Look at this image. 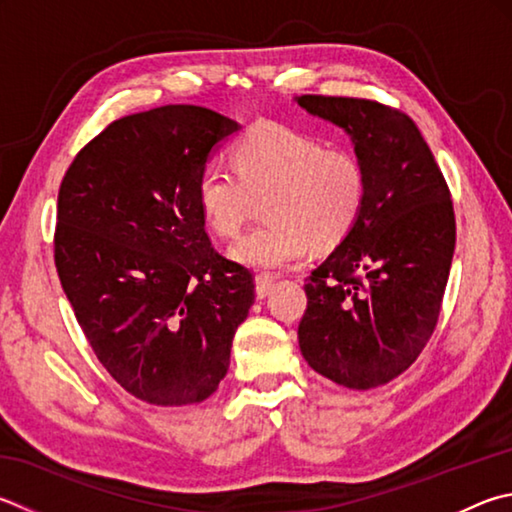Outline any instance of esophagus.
I'll list each match as a JSON object with an SVG mask.
<instances>
[{
    "label": "esophagus",
    "instance_id": "obj_1",
    "mask_svg": "<svg viewBox=\"0 0 512 512\" xmlns=\"http://www.w3.org/2000/svg\"><path fill=\"white\" fill-rule=\"evenodd\" d=\"M273 284H275V277H273V275L262 273V275L255 277V293H257L259 300H264V297H266L268 293H271Z\"/></svg>",
    "mask_w": 512,
    "mask_h": 512
}]
</instances>
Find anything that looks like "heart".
<instances>
[{
	"mask_svg": "<svg viewBox=\"0 0 512 512\" xmlns=\"http://www.w3.org/2000/svg\"><path fill=\"white\" fill-rule=\"evenodd\" d=\"M367 185V170L353 150L262 123L235 145V170L217 163L203 167L197 201L206 224L221 237H235L264 201L268 221L241 237L230 257L271 271L295 264L311 246H340L365 212Z\"/></svg>",
	"mask_w": 512,
	"mask_h": 512,
	"instance_id": "b5f03b06",
	"label": "heart"
}]
</instances>
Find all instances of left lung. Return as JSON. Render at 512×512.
<instances>
[{"instance_id": "left-lung-1", "label": "left lung", "mask_w": 512, "mask_h": 512, "mask_svg": "<svg viewBox=\"0 0 512 512\" xmlns=\"http://www.w3.org/2000/svg\"><path fill=\"white\" fill-rule=\"evenodd\" d=\"M345 129L367 170L365 212L304 284V360L349 389L385 385L434 333L457 224L448 183L414 120L365 98L300 96Z\"/></svg>"}]
</instances>
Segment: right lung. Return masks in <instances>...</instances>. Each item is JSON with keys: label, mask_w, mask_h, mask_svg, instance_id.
Instances as JSON below:
<instances>
[{"label": "right lung", "mask_w": 512, "mask_h": 512, "mask_svg": "<svg viewBox=\"0 0 512 512\" xmlns=\"http://www.w3.org/2000/svg\"><path fill=\"white\" fill-rule=\"evenodd\" d=\"M239 125L197 105L114 120L58 192L55 268L111 378L152 405L206 401L255 302L248 268L210 244L197 181Z\"/></svg>", "instance_id": "obj_1"}]
</instances>
